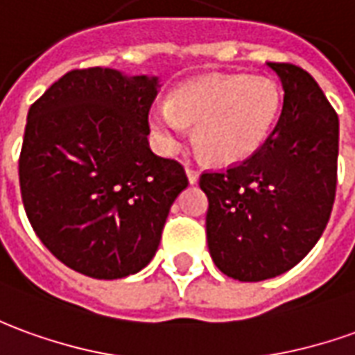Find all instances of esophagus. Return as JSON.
Returning a JSON list of instances; mask_svg holds the SVG:
<instances>
[{
	"mask_svg": "<svg viewBox=\"0 0 355 355\" xmlns=\"http://www.w3.org/2000/svg\"><path fill=\"white\" fill-rule=\"evenodd\" d=\"M186 177H188V182H190V184H196V182L200 180V173L192 169V167H186Z\"/></svg>",
	"mask_w": 355,
	"mask_h": 355,
	"instance_id": "esophagus-1",
	"label": "esophagus"
}]
</instances>
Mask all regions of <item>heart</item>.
<instances>
[{
	"mask_svg": "<svg viewBox=\"0 0 355 355\" xmlns=\"http://www.w3.org/2000/svg\"><path fill=\"white\" fill-rule=\"evenodd\" d=\"M281 109V86L269 76L209 74L175 88L167 105L150 109L148 123L163 153L177 152L186 125H194L198 150L213 163L234 165L261 150Z\"/></svg>",
	"mask_w": 355,
	"mask_h": 355,
	"instance_id": "heart-1",
	"label": "heart"
}]
</instances>
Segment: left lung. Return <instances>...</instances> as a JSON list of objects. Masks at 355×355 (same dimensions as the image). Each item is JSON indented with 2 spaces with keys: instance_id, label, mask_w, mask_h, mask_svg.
<instances>
[{
  "instance_id": "obj_1",
  "label": "left lung",
  "mask_w": 355,
  "mask_h": 355,
  "mask_svg": "<svg viewBox=\"0 0 355 355\" xmlns=\"http://www.w3.org/2000/svg\"><path fill=\"white\" fill-rule=\"evenodd\" d=\"M267 67L284 90L275 130L244 163L200 177L213 263L242 282L298 265L323 234L336 192L338 115L304 69Z\"/></svg>"
}]
</instances>
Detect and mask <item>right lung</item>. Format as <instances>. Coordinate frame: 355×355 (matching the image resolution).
Masks as SVG:
<instances>
[{"label": "right lung", "mask_w": 355, "mask_h": 355, "mask_svg": "<svg viewBox=\"0 0 355 355\" xmlns=\"http://www.w3.org/2000/svg\"><path fill=\"white\" fill-rule=\"evenodd\" d=\"M157 76L78 69L34 101L19 180L24 211L61 263L92 279H123L153 259L182 165L150 150Z\"/></svg>", "instance_id": "right-lung-1"}]
</instances>
